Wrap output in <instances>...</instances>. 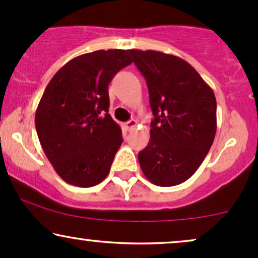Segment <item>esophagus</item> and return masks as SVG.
I'll return each mask as SVG.
<instances>
[{
  "label": "esophagus",
  "mask_w": 258,
  "mask_h": 258,
  "mask_svg": "<svg viewBox=\"0 0 258 258\" xmlns=\"http://www.w3.org/2000/svg\"><path fill=\"white\" fill-rule=\"evenodd\" d=\"M136 126H137V121L136 120H130L127 121V122H125V128L127 131H131V130L135 128Z\"/></svg>",
  "instance_id": "34e87169"
}]
</instances>
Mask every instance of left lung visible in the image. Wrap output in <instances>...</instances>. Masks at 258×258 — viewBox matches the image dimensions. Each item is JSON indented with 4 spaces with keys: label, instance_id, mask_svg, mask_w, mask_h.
<instances>
[{
    "label": "left lung",
    "instance_id": "8db88e82",
    "mask_svg": "<svg viewBox=\"0 0 258 258\" xmlns=\"http://www.w3.org/2000/svg\"><path fill=\"white\" fill-rule=\"evenodd\" d=\"M144 76L154 120L148 146L138 153L144 176L159 186L190 178L214 143L216 97L197 70L176 55L128 49Z\"/></svg>",
    "mask_w": 258,
    "mask_h": 258
}]
</instances>
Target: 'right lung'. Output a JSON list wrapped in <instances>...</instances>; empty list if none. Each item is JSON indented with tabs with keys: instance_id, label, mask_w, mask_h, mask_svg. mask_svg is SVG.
Wrapping results in <instances>:
<instances>
[{
	"instance_id": "add662e5",
	"label": "right lung",
	"mask_w": 258,
	"mask_h": 258,
	"mask_svg": "<svg viewBox=\"0 0 258 258\" xmlns=\"http://www.w3.org/2000/svg\"><path fill=\"white\" fill-rule=\"evenodd\" d=\"M131 63L125 49L86 53L47 85L35 126L47 159L69 184L88 188L108 176L122 143L120 126L108 114V86Z\"/></svg>"
}]
</instances>
